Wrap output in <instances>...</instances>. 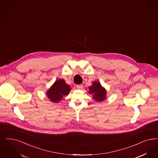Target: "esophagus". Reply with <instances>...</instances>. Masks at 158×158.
I'll return each instance as SVG.
<instances>
[{
	"instance_id": "1",
	"label": "esophagus",
	"mask_w": 158,
	"mask_h": 158,
	"mask_svg": "<svg viewBox=\"0 0 158 158\" xmlns=\"http://www.w3.org/2000/svg\"><path fill=\"white\" fill-rule=\"evenodd\" d=\"M76 87L77 89H82V87H83V86H82V85H76Z\"/></svg>"
}]
</instances>
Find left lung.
Listing matches in <instances>:
<instances>
[{"instance_id": "left-lung-1", "label": "left lung", "mask_w": 158, "mask_h": 158, "mask_svg": "<svg viewBox=\"0 0 158 158\" xmlns=\"http://www.w3.org/2000/svg\"><path fill=\"white\" fill-rule=\"evenodd\" d=\"M89 93L93 94V98L95 101L102 102L106 98V90L98 81L93 82L92 86L89 87Z\"/></svg>"}]
</instances>
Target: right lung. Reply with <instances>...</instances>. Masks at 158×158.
<instances>
[{
	"label": "right lung",
	"instance_id": "1",
	"mask_svg": "<svg viewBox=\"0 0 158 158\" xmlns=\"http://www.w3.org/2000/svg\"><path fill=\"white\" fill-rule=\"evenodd\" d=\"M71 90L69 85H67L64 79H59L49 88L47 92V96L51 102L59 103L64 96L69 94Z\"/></svg>",
	"mask_w": 158,
	"mask_h": 158
}]
</instances>
